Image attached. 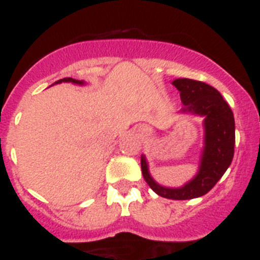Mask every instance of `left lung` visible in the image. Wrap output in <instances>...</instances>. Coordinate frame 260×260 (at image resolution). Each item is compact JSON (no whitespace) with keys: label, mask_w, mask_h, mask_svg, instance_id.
I'll use <instances>...</instances> for the list:
<instances>
[{"label":"left lung","mask_w":260,"mask_h":260,"mask_svg":"<svg viewBox=\"0 0 260 260\" xmlns=\"http://www.w3.org/2000/svg\"><path fill=\"white\" fill-rule=\"evenodd\" d=\"M179 91L182 114L204 116L205 140L199 172L181 188H168L156 183L149 173L145 155H141V173L151 189L171 200H191L206 194L231 164L235 145V121L228 102L210 84L188 78L172 82Z\"/></svg>","instance_id":"8db88e82"}]
</instances>
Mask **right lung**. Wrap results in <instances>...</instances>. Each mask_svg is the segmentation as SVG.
I'll list each match as a JSON object with an SVG mask.
<instances>
[{
    "mask_svg": "<svg viewBox=\"0 0 260 260\" xmlns=\"http://www.w3.org/2000/svg\"><path fill=\"white\" fill-rule=\"evenodd\" d=\"M61 82H72V83H74V84H84V82H83V81H78V79H73V78H71V77H68V78L59 79V81H56L55 83H54V84H56V83H61Z\"/></svg>",
    "mask_w": 260,
    "mask_h": 260,
    "instance_id": "1",
    "label": "right lung"
}]
</instances>
